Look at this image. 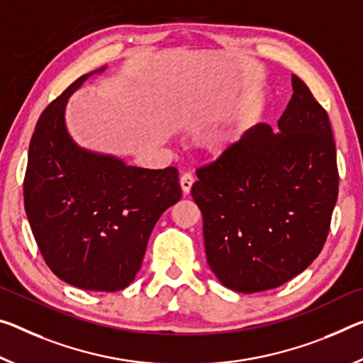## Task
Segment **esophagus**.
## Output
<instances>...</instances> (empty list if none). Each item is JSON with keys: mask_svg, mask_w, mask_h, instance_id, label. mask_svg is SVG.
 <instances>
[{"mask_svg": "<svg viewBox=\"0 0 363 363\" xmlns=\"http://www.w3.org/2000/svg\"><path fill=\"white\" fill-rule=\"evenodd\" d=\"M194 182H195L194 176H192V174H189V172H186V174H182V176H181V181H179V184H181V189H182L184 195H187L189 192H191V189H192V186H194Z\"/></svg>", "mask_w": 363, "mask_h": 363, "instance_id": "esophagus-1", "label": "esophagus"}]
</instances>
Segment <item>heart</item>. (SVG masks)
<instances>
[{"instance_id": "obj_1", "label": "heart", "mask_w": 363, "mask_h": 363, "mask_svg": "<svg viewBox=\"0 0 363 363\" xmlns=\"http://www.w3.org/2000/svg\"><path fill=\"white\" fill-rule=\"evenodd\" d=\"M240 137V130L239 129H231V130H226L220 134L215 139L211 140L210 143V148L215 153L218 155H223V153H228L229 150H233V147L238 143Z\"/></svg>"}]
</instances>
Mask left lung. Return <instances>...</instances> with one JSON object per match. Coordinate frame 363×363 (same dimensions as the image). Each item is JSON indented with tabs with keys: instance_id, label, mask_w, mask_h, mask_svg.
Here are the masks:
<instances>
[{
	"instance_id": "1",
	"label": "left lung",
	"mask_w": 363,
	"mask_h": 363,
	"mask_svg": "<svg viewBox=\"0 0 363 363\" xmlns=\"http://www.w3.org/2000/svg\"><path fill=\"white\" fill-rule=\"evenodd\" d=\"M278 132L257 124L233 150L197 169L192 197L203 215L206 260L235 292L274 289L323 249L337 200L330 118L292 76Z\"/></svg>"
}]
</instances>
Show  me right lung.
<instances>
[{"instance_id":"obj_1","label":"right lung","mask_w":363,"mask_h":363,"mask_svg":"<svg viewBox=\"0 0 363 363\" xmlns=\"http://www.w3.org/2000/svg\"><path fill=\"white\" fill-rule=\"evenodd\" d=\"M94 72L69 85L40 116L28 147L24 205L57 278L79 289L114 292L134 281L155 224L182 192L174 166L137 168L72 140L67 100Z\"/></svg>"}]
</instances>
